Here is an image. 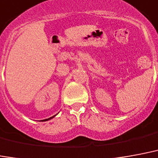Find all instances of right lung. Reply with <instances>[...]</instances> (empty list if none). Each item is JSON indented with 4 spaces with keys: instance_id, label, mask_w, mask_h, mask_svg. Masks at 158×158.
<instances>
[{
    "instance_id": "add662e5",
    "label": "right lung",
    "mask_w": 158,
    "mask_h": 158,
    "mask_svg": "<svg viewBox=\"0 0 158 158\" xmlns=\"http://www.w3.org/2000/svg\"><path fill=\"white\" fill-rule=\"evenodd\" d=\"M54 116H55V115H53V116H52V117L48 118V119H46V120H43V121H48V120H50V119H52V118H53V117H54Z\"/></svg>"
}]
</instances>
